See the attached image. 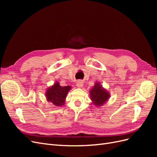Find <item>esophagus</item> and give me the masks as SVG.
Here are the masks:
<instances>
[{
  "instance_id": "obj_1",
  "label": "esophagus",
  "mask_w": 157,
  "mask_h": 157,
  "mask_svg": "<svg viewBox=\"0 0 157 157\" xmlns=\"http://www.w3.org/2000/svg\"><path fill=\"white\" fill-rule=\"evenodd\" d=\"M84 85V82H82V80H78L77 82V86L78 88H82Z\"/></svg>"
}]
</instances>
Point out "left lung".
I'll return each instance as SVG.
<instances>
[{
    "label": "left lung",
    "instance_id": "obj_1",
    "mask_svg": "<svg viewBox=\"0 0 157 157\" xmlns=\"http://www.w3.org/2000/svg\"><path fill=\"white\" fill-rule=\"evenodd\" d=\"M90 97L92 104L96 107H101L109 100L110 94L99 82H96L90 90Z\"/></svg>",
    "mask_w": 157,
    "mask_h": 157
}]
</instances>
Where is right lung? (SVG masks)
Masks as SVG:
<instances>
[{
	"instance_id": "1",
	"label": "right lung",
	"mask_w": 157,
	"mask_h": 157,
	"mask_svg": "<svg viewBox=\"0 0 157 157\" xmlns=\"http://www.w3.org/2000/svg\"><path fill=\"white\" fill-rule=\"evenodd\" d=\"M70 90H71V86H61L56 81L52 86L46 89L45 93L46 100L57 107L64 105L66 97Z\"/></svg>"
}]
</instances>
